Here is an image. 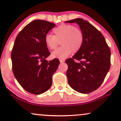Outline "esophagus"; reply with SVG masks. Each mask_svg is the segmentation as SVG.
I'll list each match as a JSON object with an SVG mask.
<instances>
[{
  "mask_svg": "<svg viewBox=\"0 0 121 121\" xmlns=\"http://www.w3.org/2000/svg\"><path fill=\"white\" fill-rule=\"evenodd\" d=\"M59 61H60V63H64L65 62V60H64V59H60Z\"/></svg>",
  "mask_w": 121,
  "mask_h": 121,
  "instance_id": "1",
  "label": "esophagus"
}]
</instances>
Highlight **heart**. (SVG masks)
I'll return each instance as SVG.
<instances>
[{"label":"heart","instance_id":"1","mask_svg":"<svg viewBox=\"0 0 121 121\" xmlns=\"http://www.w3.org/2000/svg\"><path fill=\"white\" fill-rule=\"evenodd\" d=\"M55 35L47 34L45 37L46 46L50 50L56 48L61 41L62 47L52 52L51 56L60 59L65 58L73 51L76 52L81 48L84 36L82 31L71 24H62L53 30Z\"/></svg>","mask_w":121,"mask_h":121}]
</instances>
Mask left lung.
Returning a JSON list of instances; mask_svg holds the SVG:
<instances>
[{
    "instance_id": "1",
    "label": "left lung",
    "mask_w": 121,
    "mask_h": 121,
    "mask_svg": "<svg viewBox=\"0 0 121 121\" xmlns=\"http://www.w3.org/2000/svg\"><path fill=\"white\" fill-rule=\"evenodd\" d=\"M65 22L76 23L84 36L81 48L65 60L68 83L77 92L90 93L104 81L110 68L111 51L100 31L88 21L76 18Z\"/></svg>"
}]
</instances>
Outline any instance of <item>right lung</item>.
<instances>
[{"instance_id": "1", "label": "right lung", "mask_w": 121, "mask_h": 121, "mask_svg": "<svg viewBox=\"0 0 121 121\" xmlns=\"http://www.w3.org/2000/svg\"><path fill=\"white\" fill-rule=\"evenodd\" d=\"M56 24L36 20L26 26L18 33L11 52L13 71L22 88L34 94L48 90L52 76L60 62L57 58L48 61L50 52L45 37Z\"/></svg>"}]
</instances>
